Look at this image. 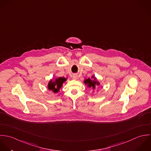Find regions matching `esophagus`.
Masks as SVG:
<instances>
[{
    "instance_id": "1",
    "label": "esophagus",
    "mask_w": 151,
    "mask_h": 151,
    "mask_svg": "<svg viewBox=\"0 0 151 151\" xmlns=\"http://www.w3.org/2000/svg\"><path fill=\"white\" fill-rule=\"evenodd\" d=\"M72 78H73V79L76 80V79H78V75H75V74H74V75L72 76Z\"/></svg>"
}]
</instances>
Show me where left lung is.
Segmentation results:
<instances>
[{
	"label": "left lung",
	"instance_id": "1",
	"mask_svg": "<svg viewBox=\"0 0 151 151\" xmlns=\"http://www.w3.org/2000/svg\"><path fill=\"white\" fill-rule=\"evenodd\" d=\"M92 79L88 78V79H85L84 81V83L85 85H87L89 88H92V89H94L96 88V85H99L100 83L97 81L96 78L94 76H91Z\"/></svg>",
	"mask_w": 151,
	"mask_h": 151
}]
</instances>
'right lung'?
<instances>
[{
	"label": "right lung",
	"instance_id": "add662e5",
	"mask_svg": "<svg viewBox=\"0 0 151 151\" xmlns=\"http://www.w3.org/2000/svg\"><path fill=\"white\" fill-rule=\"evenodd\" d=\"M66 81V79L63 77H59L56 78L54 81L51 80L48 85V88L50 91H52L54 93H58L62 86V84Z\"/></svg>",
	"mask_w": 151,
	"mask_h": 151
}]
</instances>
